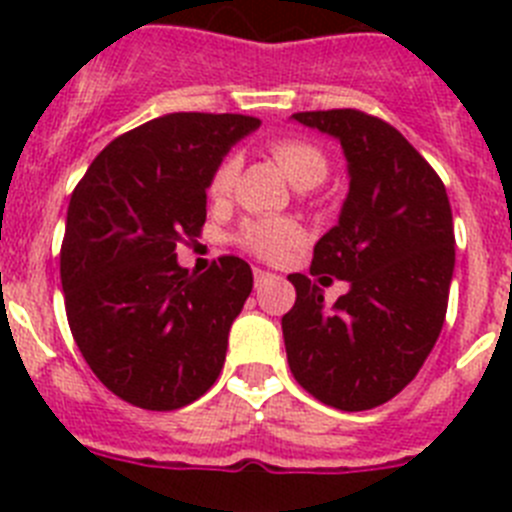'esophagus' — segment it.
Masks as SVG:
<instances>
[{
  "mask_svg": "<svg viewBox=\"0 0 512 512\" xmlns=\"http://www.w3.org/2000/svg\"><path fill=\"white\" fill-rule=\"evenodd\" d=\"M274 277L271 271H264V269H253V282H256V287H261V284H266L269 279Z\"/></svg>",
  "mask_w": 512,
  "mask_h": 512,
  "instance_id": "34e87169",
  "label": "esophagus"
}]
</instances>
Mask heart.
<instances>
[{
  "label": "heart",
  "instance_id": "heart-1",
  "mask_svg": "<svg viewBox=\"0 0 512 512\" xmlns=\"http://www.w3.org/2000/svg\"><path fill=\"white\" fill-rule=\"evenodd\" d=\"M271 156L284 171L289 182L300 189L318 187L328 176V158L315 143L300 138H282L271 143ZM235 182V158L220 161L210 179L212 200H225ZM302 238L300 225L292 220H274V217H261V220H246L241 230L235 233L238 246L256 253L261 259H279L284 251L297 246Z\"/></svg>",
  "mask_w": 512,
  "mask_h": 512
}]
</instances>
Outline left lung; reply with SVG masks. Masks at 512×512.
<instances>
[{"label": "left lung", "instance_id": "1", "mask_svg": "<svg viewBox=\"0 0 512 512\" xmlns=\"http://www.w3.org/2000/svg\"><path fill=\"white\" fill-rule=\"evenodd\" d=\"M292 117L341 140L351 184L338 225L315 243L310 277L289 274V369L330 408L372 410L413 382L443 328L454 277L449 194L390 122L361 110ZM336 278L349 292L325 306Z\"/></svg>", "mask_w": 512, "mask_h": 512}]
</instances>
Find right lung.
<instances>
[{
  "label": "right lung",
  "mask_w": 512,
  "mask_h": 512,
  "mask_svg": "<svg viewBox=\"0 0 512 512\" xmlns=\"http://www.w3.org/2000/svg\"><path fill=\"white\" fill-rule=\"evenodd\" d=\"M259 117L174 112L122 133L81 176L61 243L66 318L99 382L143 410H179L210 390L251 266L220 256L189 274L176 246L200 238L207 187Z\"/></svg>",
  "instance_id": "right-lung-1"
}]
</instances>
